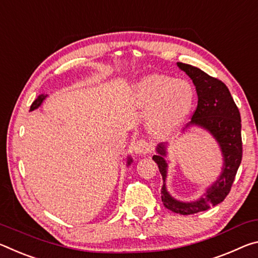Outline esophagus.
I'll use <instances>...</instances> for the list:
<instances>
[{
  "label": "esophagus",
  "mask_w": 258,
  "mask_h": 258,
  "mask_svg": "<svg viewBox=\"0 0 258 258\" xmlns=\"http://www.w3.org/2000/svg\"><path fill=\"white\" fill-rule=\"evenodd\" d=\"M152 150H153V147L145 139H138L136 144H135V152L139 155L150 154L152 153Z\"/></svg>",
  "instance_id": "1"
}]
</instances>
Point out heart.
Segmentation results:
<instances>
[{
    "label": "heart",
    "instance_id": "obj_1",
    "mask_svg": "<svg viewBox=\"0 0 258 258\" xmlns=\"http://www.w3.org/2000/svg\"><path fill=\"white\" fill-rule=\"evenodd\" d=\"M137 104L150 109L149 125L158 136H167L187 119L196 100V90L187 80L152 74L137 84Z\"/></svg>",
    "mask_w": 258,
    "mask_h": 258
}]
</instances>
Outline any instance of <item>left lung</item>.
<instances>
[{"label": "left lung", "instance_id": "obj_1", "mask_svg": "<svg viewBox=\"0 0 258 258\" xmlns=\"http://www.w3.org/2000/svg\"><path fill=\"white\" fill-rule=\"evenodd\" d=\"M177 66L192 79L198 94V106L187 125L196 124L208 130L218 142L224 158L222 175L198 201H177L170 197L163 184L161 199L164 207L176 214L192 215L221 204L230 193L242 159L241 119L238 106L221 80L210 77L198 67L183 62H177ZM157 151L158 155H153V160L158 164L163 181H166L168 167L164 160L166 145L160 144Z\"/></svg>", "mask_w": 258, "mask_h": 258}]
</instances>
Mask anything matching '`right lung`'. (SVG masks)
I'll return each instance as SVG.
<instances>
[{
  "label": "right lung",
  "instance_id": "add662e5",
  "mask_svg": "<svg viewBox=\"0 0 258 258\" xmlns=\"http://www.w3.org/2000/svg\"><path fill=\"white\" fill-rule=\"evenodd\" d=\"M45 97H46V95H40L39 97H37V98L33 101V104H32V106H31V111H34V109L39 107L40 105L42 104V101L45 99ZM130 162H132V159H129L128 164H130Z\"/></svg>",
  "mask_w": 258,
  "mask_h": 258
}]
</instances>
